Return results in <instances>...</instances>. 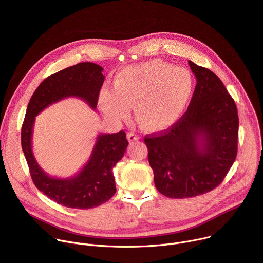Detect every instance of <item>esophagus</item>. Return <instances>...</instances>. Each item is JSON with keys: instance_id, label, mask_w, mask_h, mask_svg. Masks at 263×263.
<instances>
[{"instance_id": "obj_1", "label": "esophagus", "mask_w": 263, "mask_h": 263, "mask_svg": "<svg viewBox=\"0 0 263 263\" xmlns=\"http://www.w3.org/2000/svg\"><path fill=\"white\" fill-rule=\"evenodd\" d=\"M127 139L129 140V142H133V141L139 140V137L134 133H128L127 134Z\"/></svg>"}]
</instances>
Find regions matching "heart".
Listing matches in <instances>:
<instances>
[{"label": "heart", "mask_w": 263, "mask_h": 263, "mask_svg": "<svg viewBox=\"0 0 263 263\" xmlns=\"http://www.w3.org/2000/svg\"><path fill=\"white\" fill-rule=\"evenodd\" d=\"M192 72L160 60H149L121 69L112 92L103 90L99 105L114 120H124L135 106L136 120L144 131L162 132L183 116L193 97Z\"/></svg>", "instance_id": "1"}]
</instances>
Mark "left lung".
<instances>
[{"instance_id":"obj_1","label":"left lung","mask_w":263,"mask_h":263,"mask_svg":"<svg viewBox=\"0 0 263 263\" xmlns=\"http://www.w3.org/2000/svg\"><path fill=\"white\" fill-rule=\"evenodd\" d=\"M197 85L182 118L160 135L145 136L157 191L167 198L204 195L218 186L237 154L234 100L208 68L189 60Z\"/></svg>"}]
</instances>
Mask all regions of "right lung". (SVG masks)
Returning <instances> with one entry per match:
<instances>
[{
  "label": "right lung",
  "instance_id": "1",
  "mask_svg": "<svg viewBox=\"0 0 263 263\" xmlns=\"http://www.w3.org/2000/svg\"><path fill=\"white\" fill-rule=\"evenodd\" d=\"M102 71L103 67L96 63L81 62L51 74L31 97L22 127L23 152L35 186L49 199L68 208H93L116 194L112 170L123 158L129 144L126 133L99 134L82 170L69 178H56L49 176L34 157L32 135L35 117L50 105L70 97L83 100L95 110L105 79Z\"/></svg>",
  "mask_w": 263,
  "mask_h": 263
}]
</instances>
